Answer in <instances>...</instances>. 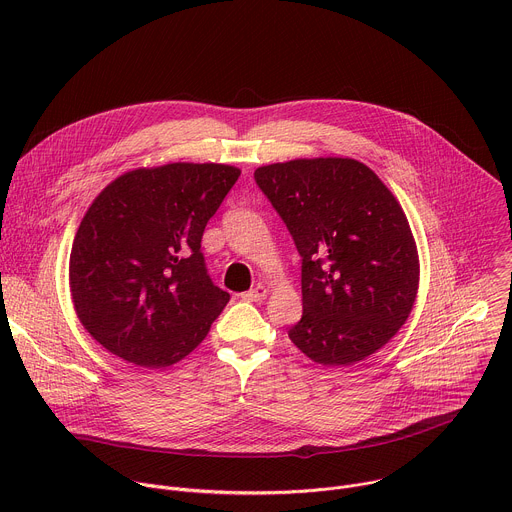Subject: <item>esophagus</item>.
Here are the masks:
<instances>
[{
  "label": "esophagus",
  "mask_w": 512,
  "mask_h": 512,
  "mask_svg": "<svg viewBox=\"0 0 512 512\" xmlns=\"http://www.w3.org/2000/svg\"><path fill=\"white\" fill-rule=\"evenodd\" d=\"M265 298H267V287L263 283H257L253 289H249L243 294V300H247V302H261Z\"/></svg>",
  "instance_id": "1"
}]
</instances>
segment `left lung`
<instances>
[{
	"label": "left lung",
	"mask_w": 512,
	"mask_h": 512,
	"mask_svg": "<svg viewBox=\"0 0 512 512\" xmlns=\"http://www.w3.org/2000/svg\"><path fill=\"white\" fill-rule=\"evenodd\" d=\"M302 255V320L289 340L324 367L383 348L409 318L419 255L381 178L352 158H302L255 170Z\"/></svg>",
	"instance_id": "1"
}]
</instances>
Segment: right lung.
Returning a JSON list of instances; mask_svg holds the SVG:
<instances>
[{"instance_id": "1", "label": "right lung", "mask_w": 512, "mask_h": 512, "mask_svg": "<svg viewBox=\"0 0 512 512\" xmlns=\"http://www.w3.org/2000/svg\"><path fill=\"white\" fill-rule=\"evenodd\" d=\"M241 170L176 162L115 178L93 200L68 263L85 330L135 367L188 356L231 296L206 273L200 241Z\"/></svg>"}]
</instances>
